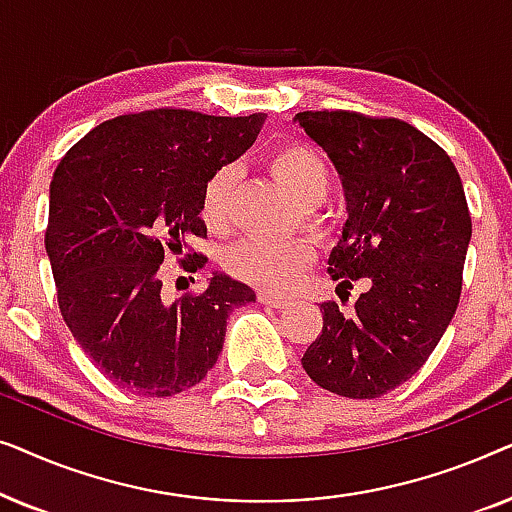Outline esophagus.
<instances>
[{
    "label": "esophagus",
    "mask_w": 512,
    "mask_h": 512,
    "mask_svg": "<svg viewBox=\"0 0 512 512\" xmlns=\"http://www.w3.org/2000/svg\"><path fill=\"white\" fill-rule=\"evenodd\" d=\"M258 303H261V305H268V307H277V310H279V307H284L286 303H289V300H286V298H282V296H272V293H258Z\"/></svg>",
    "instance_id": "obj_1"
}]
</instances>
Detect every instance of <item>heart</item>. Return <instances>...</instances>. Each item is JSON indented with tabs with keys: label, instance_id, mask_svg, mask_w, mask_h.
Returning a JSON list of instances; mask_svg holds the SVG:
<instances>
[{
	"label": "heart",
	"instance_id": "b5f03b06",
	"mask_svg": "<svg viewBox=\"0 0 512 512\" xmlns=\"http://www.w3.org/2000/svg\"><path fill=\"white\" fill-rule=\"evenodd\" d=\"M268 170L289 198L303 209V221L312 233H324V221L314 212L331 193V167L317 149L286 144L268 160ZM237 181L235 167L223 165L209 174L200 191V219L212 233H223L230 223V195ZM314 251L305 240L261 242L240 240L226 251L223 263L230 275L263 291H286L305 275Z\"/></svg>",
	"mask_w": 512,
	"mask_h": 512
}]
</instances>
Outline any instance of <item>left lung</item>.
<instances>
[{
  "instance_id": "left-lung-1",
  "label": "left lung",
  "mask_w": 512,
  "mask_h": 512,
  "mask_svg": "<svg viewBox=\"0 0 512 512\" xmlns=\"http://www.w3.org/2000/svg\"><path fill=\"white\" fill-rule=\"evenodd\" d=\"M296 123L340 174L347 221L328 258L338 291L366 286L354 312L321 303L324 328L303 354L321 389L377 398L424 366L457 312L471 242L450 156L398 118L300 111Z\"/></svg>"
}]
</instances>
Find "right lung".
<instances>
[{"mask_svg": "<svg viewBox=\"0 0 512 512\" xmlns=\"http://www.w3.org/2000/svg\"><path fill=\"white\" fill-rule=\"evenodd\" d=\"M265 114L207 116L151 109L116 116L88 132L55 167L46 254L62 319L90 361L121 389L174 396L214 366L235 307L256 293L228 275L174 303L160 265L186 272L207 256L200 191L209 174L256 142Z\"/></svg>", "mask_w": 512, "mask_h": 512, "instance_id": "1", "label": "right lung"}]
</instances>
